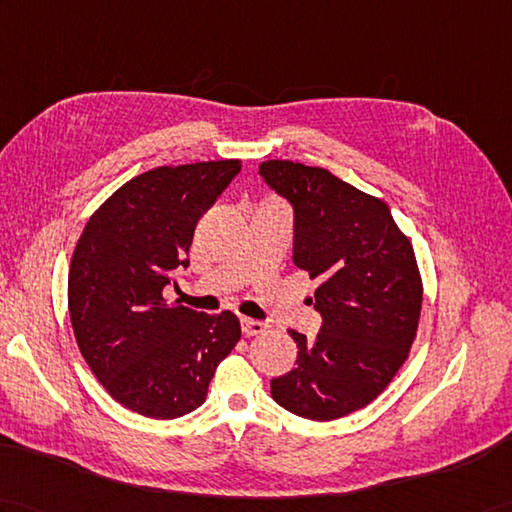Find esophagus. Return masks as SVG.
<instances>
[{"label":"esophagus","mask_w":512,"mask_h":512,"mask_svg":"<svg viewBox=\"0 0 512 512\" xmlns=\"http://www.w3.org/2000/svg\"><path fill=\"white\" fill-rule=\"evenodd\" d=\"M266 323H261V320H255V318H242V334L244 336H259V334H264L266 331Z\"/></svg>","instance_id":"1"}]
</instances>
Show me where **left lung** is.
<instances>
[{"instance_id": "1", "label": "left lung", "mask_w": 512, "mask_h": 512, "mask_svg": "<svg viewBox=\"0 0 512 512\" xmlns=\"http://www.w3.org/2000/svg\"><path fill=\"white\" fill-rule=\"evenodd\" d=\"M259 174L294 209L296 268L318 279V336L290 329L299 353L270 382L281 408L334 421L368 406L397 375L417 336L423 283L412 244L384 200L323 168L272 159Z\"/></svg>"}]
</instances>
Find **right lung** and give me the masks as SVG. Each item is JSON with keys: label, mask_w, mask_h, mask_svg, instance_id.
<instances>
[{"label": "right lung", "mask_w": 512, "mask_h": 512, "mask_svg": "<svg viewBox=\"0 0 512 512\" xmlns=\"http://www.w3.org/2000/svg\"><path fill=\"white\" fill-rule=\"evenodd\" d=\"M242 170L237 159L161 165L122 185L89 218L69 266L78 349L106 392L148 419L202 406L242 336L233 312L165 299L189 266L196 224Z\"/></svg>", "instance_id": "right-lung-1"}]
</instances>
